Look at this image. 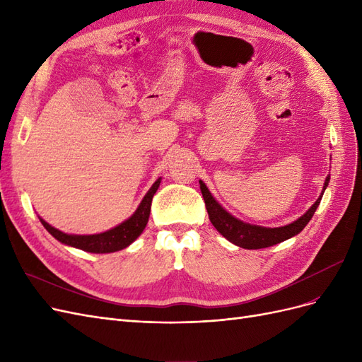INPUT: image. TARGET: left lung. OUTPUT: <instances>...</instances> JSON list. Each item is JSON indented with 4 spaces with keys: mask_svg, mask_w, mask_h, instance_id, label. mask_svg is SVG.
Here are the masks:
<instances>
[{
    "mask_svg": "<svg viewBox=\"0 0 362 362\" xmlns=\"http://www.w3.org/2000/svg\"><path fill=\"white\" fill-rule=\"evenodd\" d=\"M331 177L327 175L325 184H323V192L319 196L308 211H306L303 216H300L298 221H294L293 223H288L286 226H278V228H267V226H259V225H252L246 223L240 218L234 217L231 213H228L225 208L218 204L211 192L208 190L204 181H199L201 184V192L205 201V206L208 211V217L213 223V226L221 233L229 242L243 247V249H262V247H269L273 245H278L284 240L291 238L294 235H298L302 229L308 225L311 221V217L314 216L317 206H319L322 196L329 184Z\"/></svg>",
    "mask_w": 362,
    "mask_h": 362,
    "instance_id": "8db88e82",
    "label": "left lung"
}]
</instances>
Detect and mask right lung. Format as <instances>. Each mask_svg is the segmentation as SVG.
<instances>
[{
	"mask_svg": "<svg viewBox=\"0 0 362 362\" xmlns=\"http://www.w3.org/2000/svg\"><path fill=\"white\" fill-rule=\"evenodd\" d=\"M160 182H161V178H158L154 184H152V187L144 196V199H141V202L139 204L137 210L133 213V216L128 217L127 221L119 223L117 226L108 229L105 233L87 234V235L66 234L60 231V229L51 226L48 222L43 221L42 217L39 218L42 225L45 226L47 231L63 245H68L86 252H92V254H110V252H116L129 246L141 233H144V229L148 223L149 213H151L152 198H154L156 192L158 190Z\"/></svg>",
	"mask_w": 362,
	"mask_h": 362,
	"instance_id": "obj_1",
	"label": "right lung"
}]
</instances>
